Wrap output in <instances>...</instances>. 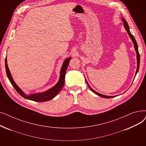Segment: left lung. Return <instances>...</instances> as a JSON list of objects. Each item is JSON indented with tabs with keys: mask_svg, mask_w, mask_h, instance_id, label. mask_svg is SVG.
Listing matches in <instances>:
<instances>
[{
	"mask_svg": "<svg viewBox=\"0 0 146 146\" xmlns=\"http://www.w3.org/2000/svg\"><path fill=\"white\" fill-rule=\"evenodd\" d=\"M122 21H123V25H124V27H125V28L126 30L127 31V32H128V33L129 36H130V37H131V39L132 41L133 42V43H134V47H135V51H136V52H137V69L136 73H135V76H136L137 73H138V72L139 67H140V54H139V52H138V45H137V42H136V40H135V37H134V36H133V35L131 33V32H130V31H129V26H128V24L127 22L126 21V20H125V19H124L123 18H122ZM85 80H86V79H85ZM86 83H87V84H88V86L90 87V90H91L94 93H95L96 94H97V96H100V97H101L104 98H110L115 97V96H104V95L101 94H100V93H98V92H96V91H94V90H93V89H92L90 85H89V84H88V82L86 81Z\"/></svg>",
	"mask_w": 146,
	"mask_h": 146,
	"instance_id": "1",
	"label": "left lung"
}]
</instances>
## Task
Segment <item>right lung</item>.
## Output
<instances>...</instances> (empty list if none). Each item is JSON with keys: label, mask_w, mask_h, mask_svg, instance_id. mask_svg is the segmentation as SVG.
<instances>
[{"label": "right lung", "mask_w": 146, "mask_h": 146, "mask_svg": "<svg viewBox=\"0 0 146 146\" xmlns=\"http://www.w3.org/2000/svg\"><path fill=\"white\" fill-rule=\"evenodd\" d=\"M70 60H71V57H69V58H67L64 61V62H63V64H62V68L61 69V72H60V79L58 82V83L56 84L54 87L49 89V90L46 91V92H44L42 93L35 94H31V95H30V96H27V95L25 94L21 91V90H20V88L16 85L15 82L13 80V79H12V78L11 76V74L10 73L8 67L7 61H6V57L5 58L6 72V74H7V76H8L10 82L11 83V84L12 85V86H14V88L15 89L17 92L19 94H20V96H21L24 98L35 101H36V102H45V101L52 100L61 90V89L64 84L66 72L67 67L69 64V61Z\"/></svg>", "instance_id": "add662e5"}]
</instances>
